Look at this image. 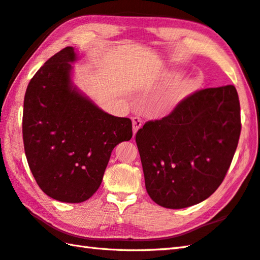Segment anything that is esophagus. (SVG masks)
<instances>
[{
  "label": "esophagus",
  "instance_id": "esophagus-1",
  "mask_svg": "<svg viewBox=\"0 0 260 260\" xmlns=\"http://www.w3.org/2000/svg\"><path fill=\"white\" fill-rule=\"evenodd\" d=\"M132 121H133V133L136 134L137 131H139L143 125L142 119L140 117H133L132 118Z\"/></svg>",
  "mask_w": 260,
  "mask_h": 260
}]
</instances>
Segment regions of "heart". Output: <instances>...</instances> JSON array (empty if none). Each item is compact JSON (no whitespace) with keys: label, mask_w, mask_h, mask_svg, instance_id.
Masks as SVG:
<instances>
[{"label":"heart","mask_w":260,"mask_h":260,"mask_svg":"<svg viewBox=\"0 0 260 260\" xmlns=\"http://www.w3.org/2000/svg\"><path fill=\"white\" fill-rule=\"evenodd\" d=\"M171 78H176V77L172 76ZM198 86L199 82L193 77H179L171 82L167 90L157 98V109L161 112H171L175 107H178L187 96H190Z\"/></svg>","instance_id":"heart-1"}]
</instances>
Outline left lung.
Masks as SVG:
<instances>
[{
    "label": "left lung",
    "instance_id": "left-lung-1",
    "mask_svg": "<svg viewBox=\"0 0 260 260\" xmlns=\"http://www.w3.org/2000/svg\"><path fill=\"white\" fill-rule=\"evenodd\" d=\"M240 131L233 85L193 92L170 115L147 121L135 141L148 196L169 209L206 200L228 172Z\"/></svg>",
    "mask_w": 260,
    "mask_h": 260
}]
</instances>
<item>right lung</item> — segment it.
<instances>
[{"label":"right lung","instance_id":"right-lung-1","mask_svg":"<svg viewBox=\"0 0 260 260\" xmlns=\"http://www.w3.org/2000/svg\"><path fill=\"white\" fill-rule=\"evenodd\" d=\"M75 49L67 47L27 85L22 134L38 185L54 200L79 203L101 186L114 147L133 136L132 120L105 113L71 80Z\"/></svg>","mask_w":260,"mask_h":260}]
</instances>
